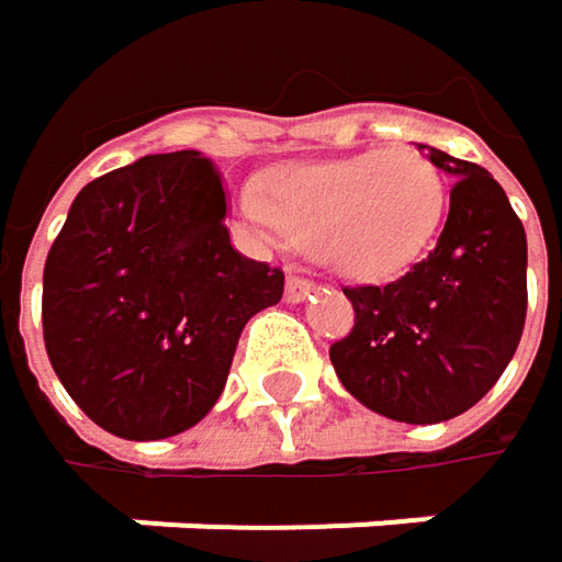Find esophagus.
Masks as SVG:
<instances>
[{"mask_svg": "<svg viewBox=\"0 0 562 562\" xmlns=\"http://www.w3.org/2000/svg\"><path fill=\"white\" fill-rule=\"evenodd\" d=\"M310 291H316V281H310V278H303L297 271H291L288 274V291H284V297L291 303H301Z\"/></svg>", "mask_w": 562, "mask_h": 562, "instance_id": "esophagus-1", "label": "esophagus"}]
</instances>
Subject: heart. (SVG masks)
I'll list each match as a JSON object with an SVG mask.
<instances>
[{"instance_id":"b5f03b06","label":"heart","mask_w":562,"mask_h":562,"mask_svg":"<svg viewBox=\"0 0 562 562\" xmlns=\"http://www.w3.org/2000/svg\"><path fill=\"white\" fill-rule=\"evenodd\" d=\"M243 207L261 229L313 249L355 281L403 274L431 249L448 217L441 169L413 146L281 166Z\"/></svg>"}]
</instances>
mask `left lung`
Wrapping results in <instances>:
<instances>
[{
	"label": "left lung",
	"instance_id": "obj_1",
	"mask_svg": "<svg viewBox=\"0 0 562 562\" xmlns=\"http://www.w3.org/2000/svg\"><path fill=\"white\" fill-rule=\"evenodd\" d=\"M419 149L454 179L438 246L390 284L341 288L355 326L329 358L368 409L431 425L476 406L508 368L528 313V239L483 166Z\"/></svg>",
	"mask_w": 562,
	"mask_h": 562
}]
</instances>
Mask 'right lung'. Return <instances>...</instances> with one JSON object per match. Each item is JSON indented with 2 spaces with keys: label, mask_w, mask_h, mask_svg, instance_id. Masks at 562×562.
<instances>
[{
  "label": "right lung",
  "mask_w": 562,
  "mask_h": 562,
  "mask_svg": "<svg viewBox=\"0 0 562 562\" xmlns=\"http://www.w3.org/2000/svg\"><path fill=\"white\" fill-rule=\"evenodd\" d=\"M217 169L194 149L89 181L44 265V345L104 431L156 441L223 393L243 326L284 294V271L229 246Z\"/></svg>",
  "instance_id": "1"
}]
</instances>
